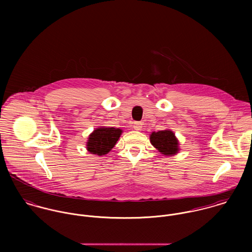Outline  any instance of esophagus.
<instances>
[{"instance_id":"obj_1","label":"esophagus","mask_w":252,"mask_h":252,"mask_svg":"<svg viewBox=\"0 0 252 252\" xmlns=\"http://www.w3.org/2000/svg\"><path fill=\"white\" fill-rule=\"evenodd\" d=\"M142 123L141 122H134L133 123V128H134V130H136V131H141V129H142Z\"/></svg>"}]
</instances>
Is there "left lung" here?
Returning a JSON list of instances; mask_svg holds the SVG:
<instances>
[{
    "label": "left lung",
    "mask_w": 252,
    "mask_h": 252,
    "mask_svg": "<svg viewBox=\"0 0 252 252\" xmlns=\"http://www.w3.org/2000/svg\"><path fill=\"white\" fill-rule=\"evenodd\" d=\"M150 143L164 155H173L179 151V142L170 130L153 132L150 135Z\"/></svg>",
    "instance_id": "left-lung-1"
}]
</instances>
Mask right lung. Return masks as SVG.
<instances>
[{
    "mask_svg": "<svg viewBox=\"0 0 252 252\" xmlns=\"http://www.w3.org/2000/svg\"><path fill=\"white\" fill-rule=\"evenodd\" d=\"M122 131L118 128L101 127L89 136L87 142V150L92 154L105 155L111 150L118 141Z\"/></svg>",
    "mask_w": 252,
    "mask_h": 252,
    "instance_id": "add662e5",
    "label": "right lung"
}]
</instances>
